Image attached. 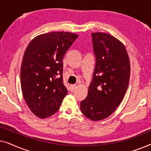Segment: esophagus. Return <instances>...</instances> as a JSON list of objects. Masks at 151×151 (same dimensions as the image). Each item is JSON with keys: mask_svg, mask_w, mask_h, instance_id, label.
<instances>
[{"mask_svg": "<svg viewBox=\"0 0 151 151\" xmlns=\"http://www.w3.org/2000/svg\"><path fill=\"white\" fill-rule=\"evenodd\" d=\"M76 85L75 84H72V85H70V87H69V88H70V91H73V89L74 88H76Z\"/></svg>", "mask_w": 151, "mask_h": 151, "instance_id": "obj_1", "label": "esophagus"}]
</instances>
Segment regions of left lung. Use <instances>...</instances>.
<instances>
[{
	"label": "left lung",
	"mask_w": 151,
	"mask_h": 151,
	"mask_svg": "<svg viewBox=\"0 0 151 151\" xmlns=\"http://www.w3.org/2000/svg\"><path fill=\"white\" fill-rule=\"evenodd\" d=\"M96 66L81 111L91 120L106 118L120 104L130 78V63L122 42L106 33L91 34Z\"/></svg>",
	"instance_id": "left-lung-1"
}]
</instances>
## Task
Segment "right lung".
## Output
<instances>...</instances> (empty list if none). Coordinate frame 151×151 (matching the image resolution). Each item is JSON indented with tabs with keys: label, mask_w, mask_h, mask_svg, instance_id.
<instances>
[{
	"label": "right lung",
	"mask_w": 151,
	"mask_h": 151,
	"mask_svg": "<svg viewBox=\"0 0 151 151\" xmlns=\"http://www.w3.org/2000/svg\"><path fill=\"white\" fill-rule=\"evenodd\" d=\"M78 36L70 32L47 33L35 37L27 47L20 68L22 92L29 108L40 118L56 113L67 94L63 59Z\"/></svg>",
	"instance_id": "add662e5"
}]
</instances>
